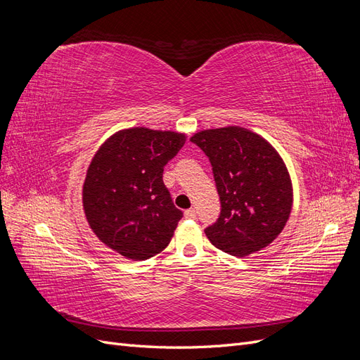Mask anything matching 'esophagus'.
Here are the masks:
<instances>
[{
    "instance_id": "1",
    "label": "esophagus",
    "mask_w": 360,
    "mask_h": 360,
    "mask_svg": "<svg viewBox=\"0 0 360 360\" xmlns=\"http://www.w3.org/2000/svg\"><path fill=\"white\" fill-rule=\"evenodd\" d=\"M184 217H186V219H195V217H197V212H195L193 209H189L184 212Z\"/></svg>"
}]
</instances>
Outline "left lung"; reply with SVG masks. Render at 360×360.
Instances as JSON below:
<instances>
[{
	"label": "left lung",
	"mask_w": 360,
	"mask_h": 360,
	"mask_svg": "<svg viewBox=\"0 0 360 360\" xmlns=\"http://www.w3.org/2000/svg\"><path fill=\"white\" fill-rule=\"evenodd\" d=\"M209 158L221 214L204 233L224 252L246 257L284 230L292 188L284 162L264 138L248 129H210L191 138Z\"/></svg>",
	"instance_id": "left-lung-1"
}]
</instances>
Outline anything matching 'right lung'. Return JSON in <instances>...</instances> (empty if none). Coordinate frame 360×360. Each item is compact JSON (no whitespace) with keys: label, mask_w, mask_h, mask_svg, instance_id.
Returning a JSON list of instances; mask_svg holds the SVG:
<instances>
[{"label":"right lung","mask_w":360,"mask_h":360,"mask_svg":"<svg viewBox=\"0 0 360 360\" xmlns=\"http://www.w3.org/2000/svg\"><path fill=\"white\" fill-rule=\"evenodd\" d=\"M183 144V134L135 127L112 135L94 155L84 212L99 240L120 255L147 259L171 242L183 212L162 176Z\"/></svg>","instance_id":"add662e5"}]
</instances>
